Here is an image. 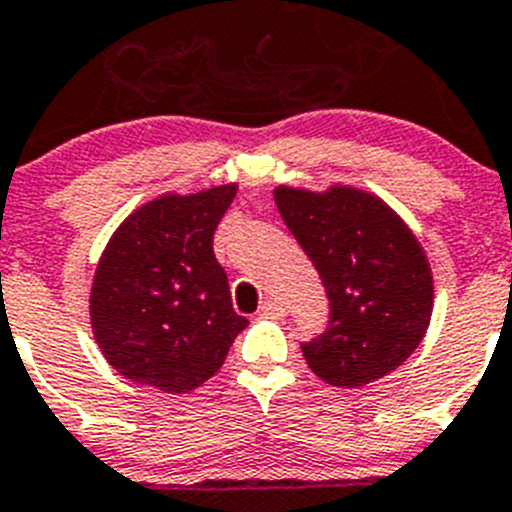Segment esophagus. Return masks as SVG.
Returning <instances> with one entry per match:
<instances>
[{
    "instance_id": "esophagus-1",
    "label": "esophagus",
    "mask_w": 512,
    "mask_h": 512,
    "mask_svg": "<svg viewBox=\"0 0 512 512\" xmlns=\"http://www.w3.org/2000/svg\"><path fill=\"white\" fill-rule=\"evenodd\" d=\"M260 315L262 318H275V321H280L285 315V305L280 300H265L260 308Z\"/></svg>"
}]
</instances>
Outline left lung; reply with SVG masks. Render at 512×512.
<instances>
[{
  "instance_id": "8db88e82",
  "label": "left lung",
  "mask_w": 512,
  "mask_h": 512,
  "mask_svg": "<svg viewBox=\"0 0 512 512\" xmlns=\"http://www.w3.org/2000/svg\"><path fill=\"white\" fill-rule=\"evenodd\" d=\"M275 204L328 295V326L300 343L310 371L341 389L391 374L432 318V270L412 229L381 199L333 186H278Z\"/></svg>"
}]
</instances>
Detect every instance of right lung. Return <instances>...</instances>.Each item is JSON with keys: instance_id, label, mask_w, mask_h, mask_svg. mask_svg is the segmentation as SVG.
Wrapping results in <instances>:
<instances>
[{"instance_id": "right-lung-1", "label": "right lung", "mask_w": 512, "mask_h": 512, "mask_svg": "<svg viewBox=\"0 0 512 512\" xmlns=\"http://www.w3.org/2000/svg\"><path fill=\"white\" fill-rule=\"evenodd\" d=\"M237 186L154 199L105 247L90 323L108 364L136 384L186 394L212 379L247 318L234 313L214 229Z\"/></svg>"}]
</instances>
